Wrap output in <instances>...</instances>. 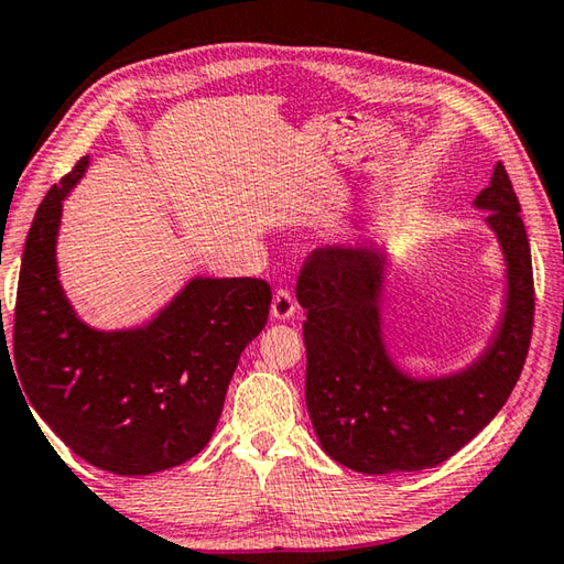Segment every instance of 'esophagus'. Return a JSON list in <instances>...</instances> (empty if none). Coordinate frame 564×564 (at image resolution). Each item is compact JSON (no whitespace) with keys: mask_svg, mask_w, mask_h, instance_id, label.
I'll list each match as a JSON object with an SVG mask.
<instances>
[{"mask_svg":"<svg viewBox=\"0 0 564 564\" xmlns=\"http://www.w3.org/2000/svg\"><path fill=\"white\" fill-rule=\"evenodd\" d=\"M295 313V299L289 289H279L273 293V303H271V316L275 321H289Z\"/></svg>","mask_w":564,"mask_h":564,"instance_id":"esophagus-1","label":"esophagus"}]
</instances>
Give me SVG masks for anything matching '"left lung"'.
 <instances>
[{
	"label": "left lung",
	"instance_id": "left-lung-1",
	"mask_svg": "<svg viewBox=\"0 0 564 564\" xmlns=\"http://www.w3.org/2000/svg\"><path fill=\"white\" fill-rule=\"evenodd\" d=\"M508 263V305L498 336L463 373L413 380L388 358L380 336L383 253L318 248L305 259L295 295L308 311L305 405L333 460L368 475L441 465L482 431L510 398L528 358L534 323L530 241L508 171L475 198Z\"/></svg>",
	"mask_w": 564,
	"mask_h": 564
}]
</instances>
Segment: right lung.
Instances as JSON below:
<instances>
[{"label":"right lung","mask_w":564,"mask_h":564,"mask_svg":"<svg viewBox=\"0 0 564 564\" xmlns=\"http://www.w3.org/2000/svg\"><path fill=\"white\" fill-rule=\"evenodd\" d=\"M76 161L34 214L14 305V368L24 403L66 447L113 475L186 463L212 441L243 348L263 330L271 285L194 279L144 328L101 333L74 316L56 279L62 202ZM26 405V408H30Z\"/></svg>","instance_id":"right-lung-1"}]
</instances>
